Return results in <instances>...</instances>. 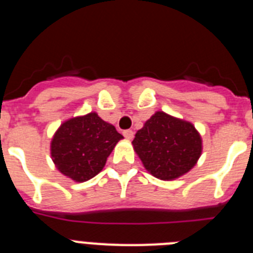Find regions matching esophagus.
Listing matches in <instances>:
<instances>
[{
	"mask_svg": "<svg viewBox=\"0 0 253 253\" xmlns=\"http://www.w3.org/2000/svg\"><path fill=\"white\" fill-rule=\"evenodd\" d=\"M123 135H124V137L126 138L128 140H130V139H133V137H134V131L130 130V129H128V130L123 131Z\"/></svg>",
	"mask_w": 253,
	"mask_h": 253,
	"instance_id": "esophagus-1",
	"label": "esophagus"
}]
</instances>
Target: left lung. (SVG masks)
I'll return each instance as SVG.
<instances>
[{
    "label": "left lung",
    "instance_id": "obj_1",
    "mask_svg": "<svg viewBox=\"0 0 253 253\" xmlns=\"http://www.w3.org/2000/svg\"><path fill=\"white\" fill-rule=\"evenodd\" d=\"M147 171L160 180L185 175L202 156L203 140L190 122L157 111L131 142Z\"/></svg>",
    "mask_w": 253,
    "mask_h": 253
}]
</instances>
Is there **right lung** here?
Masks as SVG:
<instances>
[{
  "label": "right lung",
  "mask_w": 253,
  "mask_h": 253,
  "mask_svg": "<svg viewBox=\"0 0 253 253\" xmlns=\"http://www.w3.org/2000/svg\"><path fill=\"white\" fill-rule=\"evenodd\" d=\"M122 139L115 126L95 111L76 116L62 123L51 138V160L60 173L76 182H84L101 172Z\"/></svg>",
  "instance_id": "add662e5"
}]
</instances>
